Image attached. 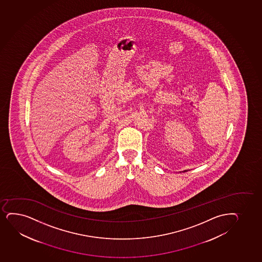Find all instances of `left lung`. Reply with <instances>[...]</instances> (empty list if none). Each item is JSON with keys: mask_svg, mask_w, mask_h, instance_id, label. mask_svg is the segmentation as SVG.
Wrapping results in <instances>:
<instances>
[{"mask_svg": "<svg viewBox=\"0 0 262 262\" xmlns=\"http://www.w3.org/2000/svg\"><path fill=\"white\" fill-rule=\"evenodd\" d=\"M185 171H187V170H184V172H185Z\"/></svg>", "mask_w": 262, "mask_h": 262, "instance_id": "8db88e82", "label": "left lung"}]
</instances>
